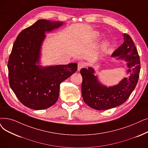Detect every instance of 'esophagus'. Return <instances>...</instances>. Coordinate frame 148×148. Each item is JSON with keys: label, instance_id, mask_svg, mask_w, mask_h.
<instances>
[{"label": "esophagus", "instance_id": "obj_1", "mask_svg": "<svg viewBox=\"0 0 148 148\" xmlns=\"http://www.w3.org/2000/svg\"><path fill=\"white\" fill-rule=\"evenodd\" d=\"M86 66V63L83 62H80L78 63V66H77V68H78V71H80L82 68H84Z\"/></svg>", "mask_w": 148, "mask_h": 148}]
</instances>
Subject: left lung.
Masks as SVG:
<instances>
[{
	"mask_svg": "<svg viewBox=\"0 0 148 148\" xmlns=\"http://www.w3.org/2000/svg\"><path fill=\"white\" fill-rule=\"evenodd\" d=\"M124 42L114 51L112 57L126 62L129 76L121 80L119 84L107 87L102 85L94 75L92 67L82 68L80 74L82 97L85 103L96 110H106L118 106L129 98L138 80L140 61L136 47L130 35L125 33Z\"/></svg>",
	"mask_w": 148,
	"mask_h": 148,
	"instance_id": "1",
	"label": "left lung"
}]
</instances>
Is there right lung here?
Segmentation results:
<instances>
[{"label":"right lung","mask_w":148,"mask_h":148,"mask_svg":"<svg viewBox=\"0 0 148 148\" xmlns=\"http://www.w3.org/2000/svg\"><path fill=\"white\" fill-rule=\"evenodd\" d=\"M62 25V22L38 20L19 33L12 47L8 62L10 85L22 103L33 110H45L55 104L60 83L77 69L75 63L38 65L45 34Z\"/></svg>","instance_id":"right-lung-1"}]
</instances>
